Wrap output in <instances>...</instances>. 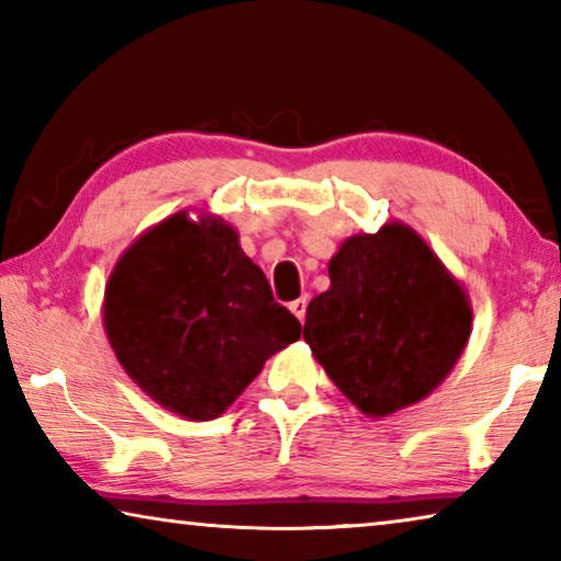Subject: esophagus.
I'll use <instances>...</instances> for the list:
<instances>
[{
	"label": "esophagus",
	"mask_w": 561,
	"mask_h": 561,
	"mask_svg": "<svg viewBox=\"0 0 561 561\" xmlns=\"http://www.w3.org/2000/svg\"><path fill=\"white\" fill-rule=\"evenodd\" d=\"M307 304H309V299H307V297H299L297 301H291V304H289L291 314L297 317L299 321H304V317H307Z\"/></svg>",
	"instance_id": "34e87169"
}]
</instances>
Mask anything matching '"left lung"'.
<instances>
[{"mask_svg": "<svg viewBox=\"0 0 561 561\" xmlns=\"http://www.w3.org/2000/svg\"><path fill=\"white\" fill-rule=\"evenodd\" d=\"M329 279L309 304L304 341L360 413L383 417L417 403L458 364L470 301L408 225L348 237Z\"/></svg>", "mask_w": 561, "mask_h": 561, "instance_id": "obj_1", "label": "left lung"}]
</instances>
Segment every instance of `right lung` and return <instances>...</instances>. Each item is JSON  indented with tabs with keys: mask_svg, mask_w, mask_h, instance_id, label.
Returning <instances> with one entry per match:
<instances>
[{
	"mask_svg": "<svg viewBox=\"0 0 561 561\" xmlns=\"http://www.w3.org/2000/svg\"><path fill=\"white\" fill-rule=\"evenodd\" d=\"M103 327L126 374L168 411L213 421L301 334L220 217L140 234L111 272Z\"/></svg>",
	"mask_w": 561,
	"mask_h": 561,
	"instance_id": "1",
	"label": "right lung"
}]
</instances>
